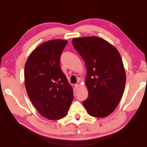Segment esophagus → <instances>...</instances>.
I'll use <instances>...</instances> for the list:
<instances>
[{
  "mask_svg": "<svg viewBox=\"0 0 147 147\" xmlns=\"http://www.w3.org/2000/svg\"><path fill=\"white\" fill-rule=\"evenodd\" d=\"M78 87H79V84H76L75 85H74V88H75L76 90H77V89H78Z\"/></svg>",
  "mask_w": 147,
  "mask_h": 147,
  "instance_id": "obj_1",
  "label": "esophagus"
}]
</instances>
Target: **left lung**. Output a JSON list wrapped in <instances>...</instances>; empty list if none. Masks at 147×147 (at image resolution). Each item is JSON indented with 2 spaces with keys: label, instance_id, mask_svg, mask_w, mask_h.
Here are the masks:
<instances>
[{
  "label": "left lung",
  "instance_id": "left-lung-1",
  "mask_svg": "<svg viewBox=\"0 0 147 147\" xmlns=\"http://www.w3.org/2000/svg\"><path fill=\"white\" fill-rule=\"evenodd\" d=\"M76 51L85 61L88 96L83 104L89 115L106 117L115 110L123 96L126 73L120 54L98 37L73 39Z\"/></svg>",
  "mask_w": 147,
  "mask_h": 147
}]
</instances>
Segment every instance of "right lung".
<instances>
[{
	"label": "right lung",
	"mask_w": 147,
	"mask_h": 147,
	"mask_svg": "<svg viewBox=\"0 0 147 147\" xmlns=\"http://www.w3.org/2000/svg\"><path fill=\"white\" fill-rule=\"evenodd\" d=\"M68 41L54 39L41 44L28 57L24 80L28 97L42 116L63 118L73 100V91L60 67V57Z\"/></svg>",
	"instance_id": "obj_1"
}]
</instances>
